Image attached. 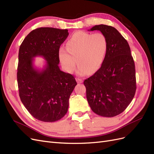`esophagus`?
<instances>
[{
	"label": "esophagus",
	"mask_w": 154,
	"mask_h": 154,
	"mask_svg": "<svg viewBox=\"0 0 154 154\" xmlns=\"http://www.w3.org/2000/svg\"><path fill=\"white\" fill-rule=\"evenodd\" d=\"M76 82L78 83H82L83 82V81L81 80V79H79V78H76Z\"/></svg>",
	"instance_id": "obj_1"
}]
</instances>
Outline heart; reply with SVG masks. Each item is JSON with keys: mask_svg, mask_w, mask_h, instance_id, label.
<instances>
[{"mask_svg": "<svg viewBox=\"0 0 154 154\" xmlns=\"http://www.w3.org/2000/svg\"><path fill=\"white\" fill-rule=\"evenodd\" d=\"M67 49L61 48L58 57L63 69L71 73L76 64L80 75L92 74L103 64L109 49V41L102 32L77 31L67 41Z\"/></svg>", "mask_w": 154, "mask_h": 154, "instance_id": "heart-1", "label": "heart"}]
</instances>
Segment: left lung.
Instances as JSON below:
<instances>
[{
    "mask_svg": "<svg viewBox=\"0 0 154 154\" xmlns=\"http://www.w3.org/2000/svg\"><path fill=\"white\" fill-rule=\"evenodd\" d=\"M105 35L109 49L101 67L83 82L88 105L96 114L111 118L127 109L136 91V70L130 46L114 27L96 25L88 31Z\"/></svg>",
    "mask_w": 154,
    "mask_h": 154,
    "instance_id": "left-lung-1",
    "label": "left lung"
}]
</instances>
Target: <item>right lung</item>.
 Wrapping results in <instances>:
<instances>
[{"label":"right lung","mask_w":154,"mask_h":154,"mask_svg":"<svg viewBox=\"0 0 154 154\" xmlns=\"http://www.w3.org/2000/svg\"><path fill=\"white\" fill-rule=\"evenodd\" d=\"M69 35L67 29L39 27L27 35L18 52L17 82L23 105L36 119L54 122L66 114L69 100L77 85L71 74L60 69L59 49ZM46 60L42 70L33 58Z\"/></svg>","instance_id":"right-lung-1"}]
</instances>
